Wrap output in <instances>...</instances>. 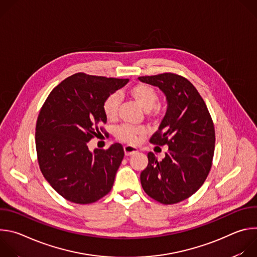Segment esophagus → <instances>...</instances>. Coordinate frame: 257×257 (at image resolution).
<instances>
[{
	"instance_id": "34e87169",
	"label": "esophagus",
	"mask_w": 257,
	"mask_h": 257,
	"mask_svg": "<svg viewBox=\"0 0 257 257\" xmlns=\"http://www.w3.org/2000/svg\"><path fill=\"white\" fill-rule=\"evenodd\" d=\"M138 152V150L136 148H133L131 145H126L124 146V153L125 156H132L134 154H136Z\"/></svg>"
}]
</instances>
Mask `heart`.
Instances as JSON below:
<instances>
[{"label": "heart", "mask_w": 257, "mask_h": 257, "mask_svg": "<svg viewBox=\"0 0 257 257\" xmlns=\"http://www.w3.org/2000/svg\"><path fill=\"white\" fill-rule=\"evenodd\" d=\"M129 94L136 100V102L144 109L146 114L154 117L158 113L156 106L159 95L157 90L145 83H136L129 88ZM119 95L112 93L105 97L102 102V112L107 120H114L118 115L119 107ZM145 134V129L142 127H133L129 125H123L116 131V137L120 141L135 144Z\"/></svg>", "instance_id": "1"}]
</instances>
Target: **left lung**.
I'll list each match as a JSON object with an SVG mask.
<instances>
[{
	"label": "left lung",
	"mask_w": 257,
	"mask_h": 257,
	"mask_svg": "<svg viewBox=\"0 0 257 257\" xmlns=\"http://www.w3.org/2000/svg\"><path fill=\"white\" fill-rule=\"evenodd\" d=\"M158 86L168 107L151 142L169 145L159 162L149 153V165L140 174L145 193L163 204H174L193 195L204 183L212 163L215 133L207 106L186 78L174 73L138 77Z\"/></svg>",
	"instance_id": "left-lung-1"
}]
</instances>
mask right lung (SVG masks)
<instances>
[{
  "label": "right lung",
  "mask_w": 257,
  "mask_h": 257,
  "mask_svg": "<svg viewBox=\"0 0 257 257\" xmlns=\"http://www.w3.org/2000/svg\"><path fill=\"white\" fill-rule=\"evenodd\" d=\"M128 81L76 73L57 85L42 106L35 128L39 165L65 199L88 204L111 191L123 146L114 143L106 151L91 153L87 144L106 123L103 100Z\"/></svg>",
  "instance_id": "add662e5"
}]
</instances>
